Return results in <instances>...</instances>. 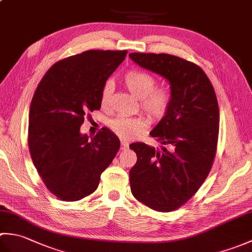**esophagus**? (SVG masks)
<instances>
[{"instance_id":"34e87169","label":"esophagus","mask_w":252,"mask_h":252,"mask_svg":"<svg viewBox=\"0 0 252 252\" xmlns=\"http://www.w3.org/2000/svg\"><path fill=\"white\" fill-rule=\"evenodd\" d=\"M127 147H129V143L126 142L125 140H121V146H120L121 151H125V149H126Z\"/></svg>"}]
</instances>
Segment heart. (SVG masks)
Segmentation results:
<instances>
[{
    "label": "heart",
    "instance_id": "1",
    "mask_svg": "<svg viewBox=\"0 0 252 252\" xmlns=\"http://www.w3.org/2000/svg\"><path fill=\"white\" fill-rule=\"evenodd\" d=\"M127 91L136 98L141 99V108L153 120H159L167 114L171 103V91L167 87L155 88V78L145 71L130 70L123 76ZM112 92V85L106 82L100 92V103L108 104ZM148 122L142 116H120L111 120L109 127L118 136L125 140L134 138L146 130Z\"/></svg>",
    "mask_w": 252,
    "mask_h": 252
}]
</instances>
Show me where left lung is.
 <instances>
[{
	"label": "left lung",
	"instance_id": "8db88e82",
	"mask_svg": "<svg viewBox=\"0 0 252 252\" xmlns=\"http://www.w3.org/2000/svg\"><path fill=\"white\" fill-rule=\"evenodd\" d=\"M136 65L164 78L171 103L151 132L159 149L133 143L137 161L130 170L131 191L154 210L168 212L194 196L210 172L219 135V106L206 73L169 54L131 53Z\"/></svg>",
	"mask_w": 252,
	"mask_h": 252
}]
</instances>
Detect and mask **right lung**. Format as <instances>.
<instances>
[{"label": "right lung", "mask_w": 252, "mask_h": 252, "mask_svg": "<svg viewBox=\"0 0 252 252\" xmlns=\"http://www.w3.org/2000/svg\"><path fill=\"white\" fill-rule=\"evenodd\" d=\"M126 51L90 50L57 62L42 78L29 111L28 144L45 186L65 201L97 189L120 141L108 127L94 137L80 132L84 116L100 109V92Z\"/></svg>", "instance_id": "right-lung-1"}]
</instances>
